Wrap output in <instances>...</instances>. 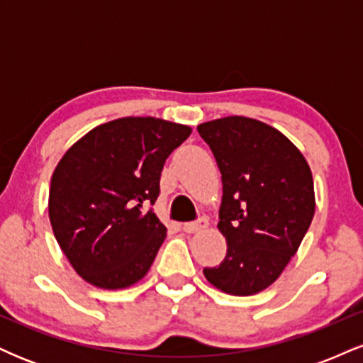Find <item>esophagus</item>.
Listing matches in <instances>:
<instances>
[{"label": "esophagus", "mask_w": 363, "mask_h": 363, "mask_svg": "<svg viewBox=\"0 0 363 363\" xmlns=\"http://www.w3.org/2000/svg\"><path fill=\"white\" fill-rule=\"evenodd\" d=\"M208 227V220L206 218H199L196 220V222H187L184 223V232L186 234H196V232H201L205 230V228Z\"/></svg>", "instance_id": "obj_1"}]
</instances>
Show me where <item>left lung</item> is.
<instances>
[{
  "mask_svg": "<svg viewBox=\"0 0 363 363\" xmlns=\"http://www.w3.org/2000/svg\"><path fill=\"white\" fill-rule=\"evenodd\" d=\"M198 133L222 174L218 230L227 240L225 259L203 273L225 294L254 295L277 281L309 230L311 167L283 133L257 119L228 116Z\"/></svg>",
  "mask_w": 363,
  "mask_h": 363,
  "instance_id": "1",
  "label": "left lung"
}]
</instances>
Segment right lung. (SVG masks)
<instances>
[{
    "instance_id": "1",
    "label": "right lung",
    "mask_w": 363,
    "mask_h": 363,
    "mask_svg": "<svg viewBox=\"0 0 363 363\" xmlns=\"http://www.w3.org/2000/svg\"><path fill=\"white\" fill-rule=\"evenodd\" d=\"M191 128L157 118H121L86 133L62 155L49 189V220L61 251L104 290L135 285L167 228L150 205L165 160Z\"/></svg>"
}]
</instances>
